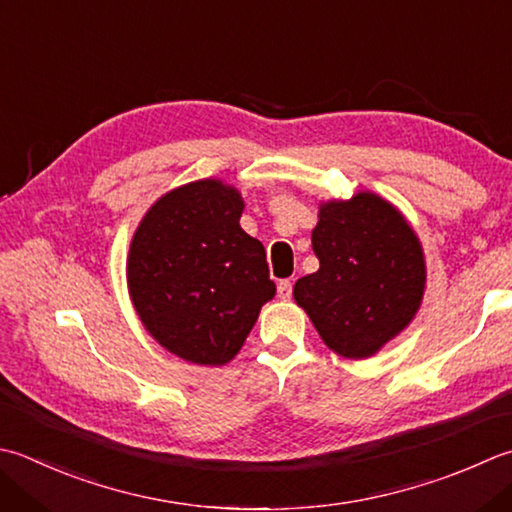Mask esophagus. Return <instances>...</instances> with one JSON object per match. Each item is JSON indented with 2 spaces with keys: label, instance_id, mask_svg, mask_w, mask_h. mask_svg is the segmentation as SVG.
<instances>
[{
  "label": "esophagus",
  "instance_id": "esophagus-1",
  "mask_svg": "<svg viewBox=\"0 0 512 512\" xmlns=\"http://www.w3.org/2000/svg\"><path fill=\"white\" fill-rule=\"evenodd\" d=\"M277 295H279V299L288 302V299L293 297V282H290V279H282V282L277 284Z\"/></svg>",
  "mask_w": 512,
  "mask_h": 512
}]
</instances>
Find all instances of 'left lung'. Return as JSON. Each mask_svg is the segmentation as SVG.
I'll return each mask as SVG.
<instances>
[{
	"label": "left lung",
	"mask_w": 512,
	"mask_h": 512,
	"mask_svg": "<svg viewBox=\"0 0 512 512\" xmlns=\"http://www.w3.org/2000/svg\"><path fill=\"white\" fill-rule=\"evenodd\" d=\"M313 250L319 270L297 279L293 295L335 353L375 355L415 317L426 282L422 246L382 197L324 204Z\"/></svg>",
	"instance_id": "obj_1"
}]
</instances>
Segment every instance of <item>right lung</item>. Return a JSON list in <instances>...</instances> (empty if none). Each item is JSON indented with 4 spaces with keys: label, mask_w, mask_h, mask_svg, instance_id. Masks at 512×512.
Here are the masks:
<instances>
[{
    "label": "right lung",
    "mask_w": 512,
    "mask_h": 512,
    "mask_svg": "<svg viewBox=\"0 0 512 512\" xmlns=\"http://www.w3.org/2000/svg\"><path fill=\"white\" fill-rule=\"evenodd\" d=\"M244 202L217 179L170 190L130 244L128 288L146 330L186 362L233 359L273 299L262 242L239 226Z\"/></svg>",
    "instance_id": "1"
}]
</instances>
